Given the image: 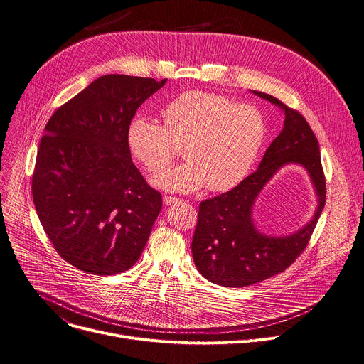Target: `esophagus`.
Returning <instances> with one entry per match:
<instances>
[{"instance_id":"esophagus-1","label":"esophagus","mask_w":364,"mask_h":364,"mask_svg":"<svg viewBox=\"0 0 364 364\" xmlns=\"http://www.w3.org/2000/svg\"><path fill=\"white\" fill-rule=\"evenodd\" d=\"M177 202H180V199H177V197H171V196H164V203L167 205V206L176 205Z\"/></svg>"}]
</instances>
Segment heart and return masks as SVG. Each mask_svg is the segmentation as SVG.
Returning a JSON list of instances; mask_svg holds the SVG:
<instances>
[{
    "label": "heart",
    "instance_id": "heart-1",
    "mask_svg": "<svg viewBox=\"0 0 364 364\" xmlns=\"http://www.w3.org/2000/svg\"><path fill=\"white\" fill-rule=\"evenodd\" d=\"M162 122L135 116L127 124V145L149 173L167 168L183 146L187 161L154 177L155 186L168 191H194L205 184L226 191L238 186L266 136L255 107L203 91L180 94L162 109Z\"/></svg>",
    "mask_w": 364,
    "mask_h": 364
}]
</instances>
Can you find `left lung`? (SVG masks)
Wrapping results in <instances>:
<instances>
[{"mask_svg": "<svg viewBox=\"0 0 364 364\" xmlns=\"http://www.w3.org/2000/svg\"><path fill=\"white\" fill-rule=\"evenodd\" d=\"M252 92L284 112V127L267 148L257 171L232 190L200 203L191 242L197 270L225 287L250 286L284 272L306 248L326 197L318 139L306 119L270 94ZM287 163H299L310 173L318 208L297 233L267 237L255 228L252 206L262 187Z\"/></svg>", "mask_w": 364, "mask_h": 364, "instance_id": "8db88e82", "label": "left lung"}]
</instances>
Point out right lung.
<instances>
[{"mask_svg": "<svg viewBox=\"0 0 364 364\" xmlns=\"http://www.w3.org/2000/svg\"><path fill=\"white\" fill-rule=\"evenodd\" d=\"M165 82L103 75L46 123L33 202L56 252L78 270L123 273L145 248L162 197L132 162L127 124Z\"/></svg>", "mask_w": 364, "mask_h": 364, "instance_id": "add662e5", "label": "right lung"}]
</instances>
